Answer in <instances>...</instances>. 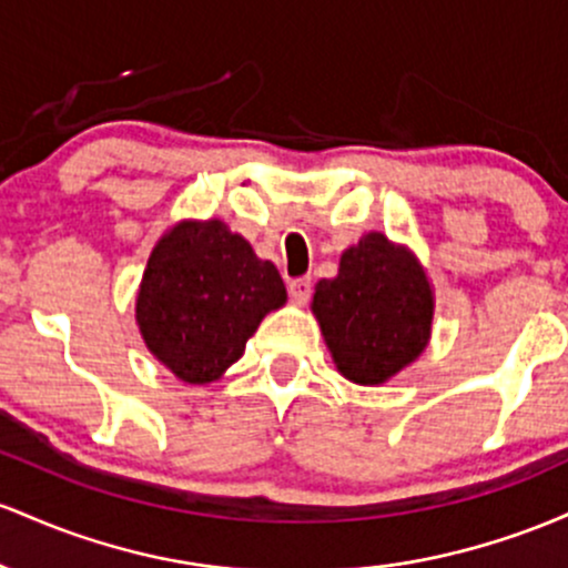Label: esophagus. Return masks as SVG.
<instances>
[{
  "mask_svg": "<svg viewBox=\"0 0 568 568\" xmlns=\"http://www.w3.org/2000/svg\"><path fill=\"white\" fill-rule=\"evenodd\" d=\"M311 292H314V282H311L308 276L303 278H292L290 282V297L295 303H305L311 297Z\"/></svg>",
  "mask_w": 568,
  "mask_h": 568,
  "instance_id": "obj_1",
  "label": "esophagus"
}]
</instances>
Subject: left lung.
<instances>
[{
    "label": "left lung",
    "instance_id": "1",
    "mask_svg": "<svg viewBox=\"0 0 568 568\" xmlns=\"http://www.w3.org/2000/svg\"><path fill=\"white\" fill-rule=\"evenodd\" d=\"M432 311L422 265L381 233L343 252L337 276L314 292V314L337 369L362 386L384 384L424 352Z\"/></svg>",
    "mask_w": 568,
    "mask_h": 568
}]
</instances>
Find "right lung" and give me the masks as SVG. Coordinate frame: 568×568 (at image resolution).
<instances>
[{"label": "right lung", "mask_w": 568, "mask_h": 568, "mask_svg": "<svg viewBox=\"0 0 568 568\" xmlns=\"http://www.w3.org/2000/svg\"><path fill=\"white\" fill-rule=\"evenodd\" d=\"M286 301L276 265L220 220L182 222L146 260L136 322L176 378L209 384L241 359L267 311Z\"/></svg>", "instance_id": "add662e5"}]
</instances>
